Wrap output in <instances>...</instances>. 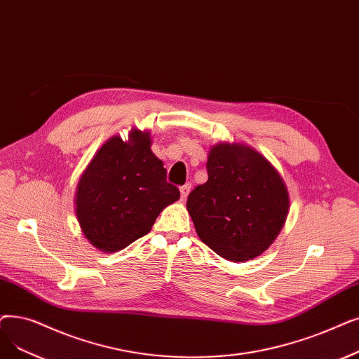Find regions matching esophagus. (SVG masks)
<instances>
[{
	"mask_svg": "<svg viewBox=\"0 0 359 359\" xmlns=\"http://www.w3.org/2000/svg\"><path fill=\"white\" fill-rule=\"evenodd\" d=\"M191 192V183H186L183 186H180V198L182 199H186V196L189 195Z\"/></svg>",
	"mask_w": 359,
	"mask_h": 359,
	"instance_id": "1",
	"label": "esophagus"
}]
</instances>
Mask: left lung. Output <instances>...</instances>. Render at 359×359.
<instances>
[{
    "label": "left lung",
    "instance_id": "1",
    "mask_svg": "<svg viewBox=\"0 0 359 359\" xmlns=\"http://www.w3.org/2000/svg\"><path fill=\"white\" fill-rule=\"evenodd\" d=\"M207 171L208 180L186 202L199 239L233 262L258 257L287 217L283 179L259 152L242 144L212 147Z\"/></svg>",
    "mask_w": 359,
    "mask_h": 359
}]
</instances>
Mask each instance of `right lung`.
Returning <instances> with one entry per match:
<instances>
[{"mask_svg":"<svg viewBox=\"0 0 359 359\" xmlns=\"http://www.w3.org/2000/svg\"><path fill=\"white\" fill-rule=\"evenodd\" d=\"M180 198L151 151L149 132L111 137L92 158L76 191V215L86 239L117 252L145 236L160 212Z\"/></svg>","mask_w":359,"mask_h":359,"instance_id":"add662e5","label":"right lung"}]
</instances>
